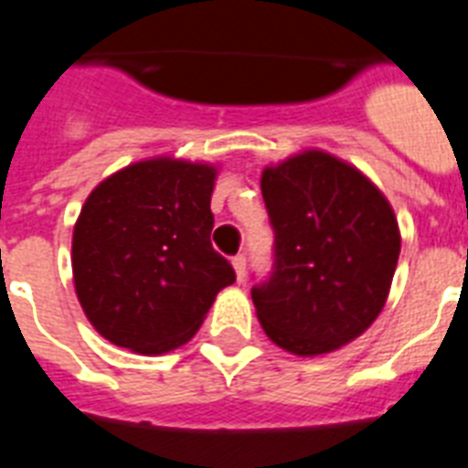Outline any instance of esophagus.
Listing matches in <instances>:
<instances>
[{
  "mask_svg": "<svg viewBox=\"0 0 468 468\" xmlns=\"http://www.w3.org/2000/svg\"><path fill=\"white\" fill-rule=\"evenodd\" d=\"M233 270H235V277H238V282H242V279H245V270H248V260H245V255L233 257Z\"/></svg>",
  "mask_w": 468,
  "mask_h": 468,
  "instance_id": "34e87169",
  "label": "esophagus"
}]
</instances>
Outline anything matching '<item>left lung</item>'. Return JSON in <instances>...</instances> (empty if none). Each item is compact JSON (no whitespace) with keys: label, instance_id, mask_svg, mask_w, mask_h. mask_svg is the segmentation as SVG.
<instances>
[{"label":"left lung","instance_id":"left-lung-1","mask_svg":"<svg viewBox=\"0 0 468 468\" xmlns=\"http://www.w3.org/2000/svg\"><path fill=\"white\" fill-rule=\"evenodd\" d=\"M260 184L274 264L252 286L257 318L292 355L333 352L384 308L399 264V220L359 169L323 150L264 167Z\"/></svg>","mask_w":468,"mask_h":468}]
</instances>
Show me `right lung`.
<instances>
[{"instance_id":"right-lung-1","label":"right lung","mask_w":468,"mask_h":468,"mask_svg":"<svg viewBox=\"0 0 468 468\" xmlns=\"http://www.w3.org/2000/svg\"><path fill=\"white\" fill-rule=\"evenodd\" d=\"M216 167L155 157L106 176L72 233V277L99 335L138 355L194 337L235 282L211 245Z\"/></svg>"}]
</instances>
